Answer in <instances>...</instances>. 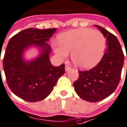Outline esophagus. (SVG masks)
Here are the masks:
<instances>
[{"label": "esophagus", "instance_id": "esophagus-1", "mask_svg": "<svg viewBox=\"0 0 127 127\" xmlns=\"http://www.w3.org/2000/svg\"><path fill=\"white\" fill-rule=\"evenodd\" d=\"M70 69H71V67H70L69 66H68V65H66V66H65V71H68Z\"/></svg>", "mask_w": 127, "mask_h": 127}]
</instances>
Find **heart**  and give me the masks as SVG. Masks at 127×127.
<instances>
[{
    "label": "heart",
    "instance_id": "heart-1",
    "mask_svg": "<svg viewBox=\"0 0 127 127\" xmlns=\"http://www.w3.org/2000/svg\"><path fill=\"white\" fill-rule=\"evenodd\" d=\"M59 43L54 44L55 53L66 59L69 53L73 64L78 68L89 69L97 65L106 48L103 33L89 28L69 30L58 36Z\"/></svg>",
    "mask_w": 127,
    "mask_h": 127
}]
</instances>
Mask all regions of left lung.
I'll return each instance as SVG.
<instances>
[{
	"label": "left lung",
	"instance_id": "1",
	"mask_svg": "<svg viewBox=\"0 0 127 127\" xmlns=\"http://www.w3.org/2000/svg\"><path fill=\"white\" fill-rule=\"evenodd\" d=\"M95 27L106 38L104 54L93 69L78 71V79L73 82L79 97L91 102L102 100L113 94L119 84L124 64L123 51L117 38L103 27L96 25Z\"/></svg>",
	"mask_w": 127,
	"mask_h": 127
}]
</instances>
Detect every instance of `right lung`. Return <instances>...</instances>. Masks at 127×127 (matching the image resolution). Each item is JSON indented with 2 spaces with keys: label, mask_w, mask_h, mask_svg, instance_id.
<instances>
[{
  "label": "right lung",
  "mask_w": 127,
  "mask_h": 127,
  "mask_svg": "<svg viewBox=\"0 0 127 127\" xmlns=\"http://www.w3.org/2000/svg\"><path fill=\"white\" fill-rule=\"evenodd\" d=\"M56 31V28H29L18 33L8 42L3 58L7 83L14 94L24 100H44L65 72L64 64L54 66L49 60L51 49L47 42ZM31 47L38 48L39 54L26 60L24 53Z\"/></svg>",
  "instance_id": "right-lung-1"
}]
</instances>
